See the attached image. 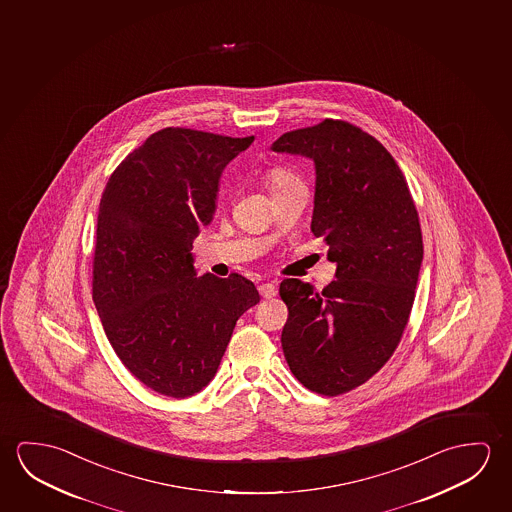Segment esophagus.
I'll return each mask as SVG.
<instances>
[{
	"label": "esophagus",
	"instance_id": "34e87169",
	"mask_svg": "<svg viewBox=\"0 0 512 512\" xmlns=\"http://www.w3.org/2000/svg\"><path fill=\"white\" fill-rule=\"evenodd\" d=\"M258 292H260L263 299H272L276 295V286L272 283H263L258 286Z\"/></svg>",
	"mask_w": 512,
	"mask_h": 512
}]
</instances>
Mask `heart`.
<instances>
[{
  "instance_id": "obj_1",
  "label": "heart",
  "mask_w": 512,
  "mask_h": 512,
  "mask_svg": "<svg viewBox=\"0 0 512 512\" xmlns=\"http://www.w3.org/2000/svg\"><path fill=\"white\" fill-rule=\"evenodd\" d=\"M293 178L290 172L281 171V169H272L267 172L265 176V183H267L268 192L276 190V188L283 187L288 181H292Z\"/></svg>"
}]
</instances>
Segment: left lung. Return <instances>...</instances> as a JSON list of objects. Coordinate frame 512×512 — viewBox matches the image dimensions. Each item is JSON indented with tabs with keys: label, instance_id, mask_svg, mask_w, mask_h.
<instances>
[{
	"label": "left lung",
	"instance_id": "obj_1",
	"mask_svg": "<svg viewBox=\"0 0 512 512\" xmlns=\"http://www.w3.org/2000/svg\"><path fill=\"white\" fill-rule=\"evenodd\" d=\"M272 151L315 162L311 231L336 263L320 293L299 279L279 286L284 357L308 390L336 397L377 374L400 343L423 260L418 211L393 156L350 122L288 131Z\"/></svg>",
	"mask_w": 512,
	"mask_h": 512
}]
</instances>
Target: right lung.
<instances>
[{"mask_svg":"<svg viewBox=\"0 0 512 512\" xmlns=\"http://www.w3.org/2000/svg\"><path fill=\"white\" fill-rule=\"evenodd\" d=\"M252 140L163 128L119 163L101 195L92 299L122 365L160 395L203 390L236 320L260 302L240 274L195 276L190 252L217 210L220 174Z\"/></svg>","mask_w":512,"mask_h":512,"instance_id":"right-lung-1","label":"right lung"}]
</instances>
